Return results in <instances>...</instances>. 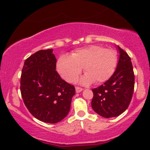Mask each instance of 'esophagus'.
<instances>
[{"mask_svg":"<svg viewBox=\"0 0 150 150\" xmlns=\"http://www.w3.org/2000/svg\"><path fill=\"white\" fill-rule=\"evenodd\" d=\"M75 91H76L77 93H79V92H81L82 91V89L81 88V87H75Z\"/></svg>","mask_w":150,"mask_h":150,"instance_id":"34e87169","label":"esophagus"}]
</instances>
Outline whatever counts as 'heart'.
<instances>
[{"label":"heart","instance_id":"b5f03b06","mask_svg":"<svg viewBox=\"0 0 150 150\" xmlns=\"http://www.w3.org/2000/svg\"><path fill=\"white\" fill-rule=\"evenodd\" d=\"M116 63L117 56L113 50L92 45L75 50L70 56H61L57 62V70L65 80L74 82L84 68L86 74L81 78V83L89 85L94 81L99 84L111 77Z\"/></svg>","mask_w":150,"mask_h":150}]
</instances>
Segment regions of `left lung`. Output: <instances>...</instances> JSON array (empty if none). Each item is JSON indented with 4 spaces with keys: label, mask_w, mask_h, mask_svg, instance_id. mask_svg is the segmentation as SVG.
I'll list each match as a JSON object with an SVG mask.
<instances>
[{
    "label": "left lung",
    "mask_w": 150,
    "mask_h": 150,
    "mask_svg": "<svg viewBox=\"0 0 150 150\" xmlns=\"http://www.w3.org/2000/svg\"><path fill=\"white\" fill-rule=\"evenodd\" d=\"M117 50L119 60L114 73L104 84L92 89L93 110L106 118L119 116L128 108L135 85L131 59L118 46Z\"/></svg>",
    "instance_id": "left-lung-1"
}]
</instances>
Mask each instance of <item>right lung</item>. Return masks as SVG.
<instances>
[{
	"label": "right lung",
	"mask_w": 150,
	"mask_h": 150,
	"mask_svg": "<svg viewBox=\"0 0 150 150\" xmlns=\"http://www.w3.org/2000/svg\"><path fill=\"white\" fill-rule=\"evenodd\" d=\"M53 49L40 50L25 60L20 91L26 107L41 121L56 123L69 113L73 85L62 80L56 70Z\"/></svg>",
	"instance_id": "right-lung-1"
}]
</instances>
